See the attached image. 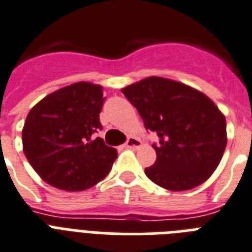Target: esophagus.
Masks as SVG:
<instances>
[{
    "instance_id": "esophagus-1",
    "label": "esophagus",
    "mask_w": 252,
    "mask_h": 252,
    "mask_svg": "<svg viewBox=\"0 0 252 252\" xmlns=\"http://www.w3.org/2000/svg\"><path fill=\"white\" fill-rule=\"evenodd\" d=\"M126 147H129V149H134V147L140 146V141L137 140L136 137H128V140H126Z\"/></svg>"
}]
</instances>
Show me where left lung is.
<instances>
[{"label":"left lung","instance_id":"1","mask_svg":"<svg viewBox=\"0 0 252 252\" xmlns=\"http://www.w3.org/2000/svg\"><path fill=\"white\" fill-rule=\"evenodd\" d=\"M146 130L158 134L157 160L145 173L172 191L193 189L218 168L226 146V122L203 93L163 77H147L122 89Z\"/></svg>","mask_w":252,"mask_h":252}]
</instances>
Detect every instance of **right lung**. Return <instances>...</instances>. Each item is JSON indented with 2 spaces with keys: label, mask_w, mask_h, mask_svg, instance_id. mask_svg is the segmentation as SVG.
Here are the masks:
<instances>
[{
  "label": "right lung",
  "mask_w": 252,
  "mask_h": 252,
  "mask_svg": "<svg viewBox=\"0 0 252 252\" xmlns=\"http://www.w3.org/2000/svg\"><path fill=\"white\" fill-rule=\"evenodd\" d=\"M105 99L103 88L83 81L49 94L31 110L22 132L23 151L44 181L81 191L111 171L118 153L94 138L102 129Z\"/></svg>",
  "instance_id": "obj_1"
}]
</instances>
